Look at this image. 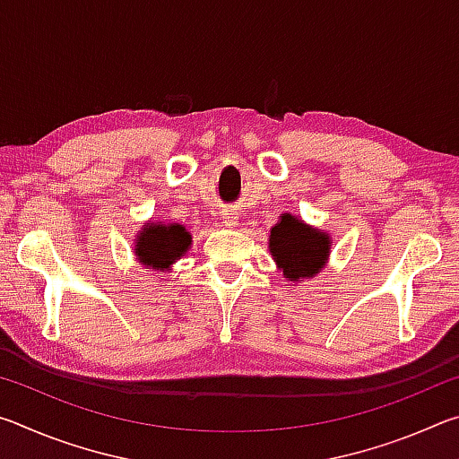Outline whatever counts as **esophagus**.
<instances>
[{
    "label": "esophagus",
    "mask_w": 459,
    "mask_h": 459,
    "mask_svg": "<svg viewBox=\"0 0 459 459\" xmlns=\"http://www.w3.org/2000/svg\"><path fill=\"white\" fill-rule=\"evenodd\" d=\"M222 222L227 224L229 229H232V227H235V224L238 222V216H237L235 212H224V214H222Z\"/></svg>",
    "instance_id": "esophagus-1"
}]
</instances>
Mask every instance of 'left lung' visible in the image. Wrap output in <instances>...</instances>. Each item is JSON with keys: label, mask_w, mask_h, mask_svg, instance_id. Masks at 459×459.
<instances>
[{"label": "left lung", "mask_w": 459, "mask_h": 459, "mask_svg": "<svg viewBox=\"0 0 459 459\" xmlns=\"http://www.w3.org/2000/svg\"><path fill=\"white\" fill-rule=\"evenodd\" d=\"M332 238L328 232L283 212L269 235V253L285 281L299 283L316 277L330 257Z\"/></svg>", "instance_id": "8db88e82"}]
</instances>
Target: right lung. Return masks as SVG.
Here are the masks:
<instances>
[{
    "label": "right lung",
    "mask_w": 459,
    "mask_h": 459,
    "mask_svg": "<svg viewBox=\"0 0 459 459\" xmlns=\"http://www.w3.org/2000/svg\"><path fill=\"white\" fill-rule=\"evenodd\" d=\"M190 247L192 235L184 224L147 221L135 235L134 255L145 269L166 273L190 251Z\"/></svg>",
    "instance_id": "add662e5"
}]
</instances>
